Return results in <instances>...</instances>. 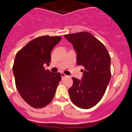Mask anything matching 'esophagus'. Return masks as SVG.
Returning a JSON list of instances; mask_svg holds the SVG:
<instances>
[{
  "mask_svg": "<svg viewBox=\"0 0 132 132\" xmlns=\"http://www.w3.org/2000/svg\"><path fill=\"white\" fill-rule=\"evenodd\" d=\"M61 77H62V78H64V77H66V76H67V75H65V73H61Z\"/></svg>",
  "mask_w": 132,
  "mask_h": 132,
  "instance_id": "34e87169",
  "label": "esophagus"
}]
</instances>
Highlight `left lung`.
Masks as SVG:
<instances>
[{
    "mask_svg": "<svg viewBox=\"0 0 132 132\" xmlns=\"http://www.w3.org/2000/svg\"><path fill=\"white\" fill-rule=\"evenodd\" d=\"M77 53V65H82L81 79L73 77V84L69 89L72 102L81 109H89L104 95L111 79V58L106 48L87 32L65 35Z\"/></svg>",
    "mask_w": 132,
    "mask_h": 132,
    "instance_id": "8db88e82",
    "label": "left lung"
}]
</instances>
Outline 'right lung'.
Returning <instances> with one entry per match:
<instances>
[{
	"mask_svg": "<svg viewBox=\"0 0 132 132\" xmlns=\"http://www.w3.org/2000/svg\"><path fill=\"white\" fill-rule=\"evenodd\" d=\"M61 40L58 36L37 37L16 55L12 67L16 87L32 108H43L53 99L61 75L45 70L43 65H49L51 52Z\"/></svg>",
	"mask_w": 132,
	"mask_h": 132,
	"instance_id": "obj_1",
	"label": "right lung"
}]
</instances>
